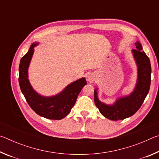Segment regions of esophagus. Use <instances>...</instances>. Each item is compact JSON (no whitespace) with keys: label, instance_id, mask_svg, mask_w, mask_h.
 Instances as JSON below:
<instances>
[{"label":"esophagus","instance_id":"1","mask_svg":"<svg viewBox=\"0 0 159 159\" xmlns=\"http://www.w3.org/2000/svg\"><path fill=\"white\" fill-rule=\"evenodd\" d=\"M95 76L94 74H89L88 76V80L89 82H90V83H93V82H94L95 80Z\"/></svg>","mask_w":159,"mask_h":159}]
</instances>
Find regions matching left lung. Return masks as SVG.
Listing matches in <instances>:
<instances>
[{
    "instance_id": "obj_1",
    "label": "left lung",
    "mask_w": 159,
    "mask_h": 159,
    "mask_svg": "<svg viewBox=\"0 0 159 159\" xmlns=\"http://www.w3.org/2000/svg\"><path fill=\"white\" fill-rule=\"evenodd\" d=\"M136 49L132 50L138 66V81L130 95L118 99L112 105L101 102L98 98V88L94 90V100L101 114L112 120H123L134 115L140 108L149 93L152 68L149 58L142 51L139 42L135 43Z\"/></svg>"
}]
</instances>
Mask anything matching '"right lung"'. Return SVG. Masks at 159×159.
<instances>
[{
    "label": "right lung",
    "mask_w": 159,
    "mask_h": 159,
    "mask_svg": "<svg viewBox=\"0 0 159 159\" xmlns=\"http://www.w3.org/2000/svg\"><path fill=\"white\" fill-rule=\"evenodd\" d=\"M38 44V43L32 44L27 53L20 60L19 66L20 89L29 105L37 114L48 119H62L71 111L78 95L87 83L85 78H81L70 83L57 95L44 97L38 94L28 79V68L34 54V48Z\"/></svg>",
    "instance_id": "right-lung-1"
}]
</instances>
